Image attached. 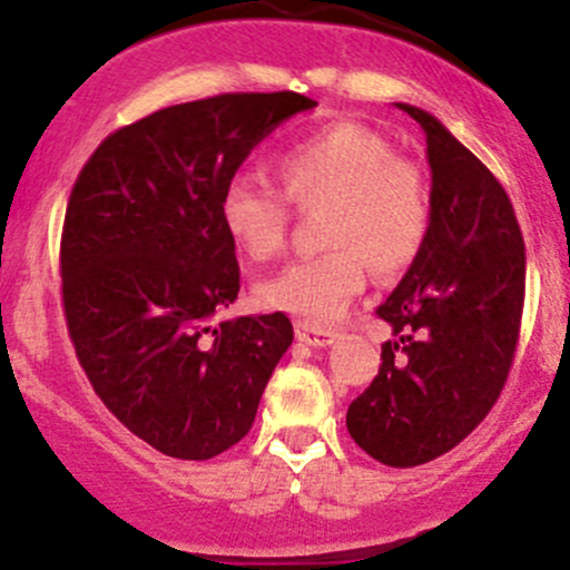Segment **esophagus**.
<instances>
[{
  "instance_id": "1",
  "label": "esophagus",
  "mask_w": 570,
  "mask_h": 570,
  "mask_svg": "<svg viewBox=\"0 0 570 570\" xmlns=\"http://www.w3.org/2000/svg\"><path fill=\"white\" fill-rule=\"evenodd\" d=\"M334 337H337V334H334L332 328L313 326V324H296V340H298V343H307V345H315V348H324V345L334 343Z\"/></svg>"
}]
</instances>
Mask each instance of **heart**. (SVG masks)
I'll list each match as a JSON object with an SVG mask.
<instances>
[{
	"label": "heart",
	"mask_w": 570,
	"mask_h": 570,
	"mask_svg": "<svg viewBox=\"0 0 570 570\" xmlns=\"http://www.w3.org/2000/svg\"><path fill=\"white\" fill-rule=\"evenodd\" d=\"M283 195L257 180H227L219 222L249 261L285 249L291 208H324L326 255L285 266L257 283L263 307L307 324L343 318L367 283L406 272L431 230V184L420 164L395 156L392 145L360 122H328L274 158Z\"/></svg>",
	"instance_id": "b5f03b06"
}]
</instances>
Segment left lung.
I'll return each mask as SVG.
<instances>
[{
    "label": "left lung",
    "mask_w": 570,
    "mask_h": 570,
    "mask_svg": "<svg viewBox=\"0 0 570 570\" xmlns=\"http://www.w3.org/2000/svg\"><path fill=\"white\" fill-rule=\"evenodd\" d=\"M431 230L375 313L392 326L373 384L345 414L386 466H420L463 442L500 397L524 309V238L502 184L425 109Z\"/></svg>",
    "instance_id": "8db88e82"
}]
</instances>
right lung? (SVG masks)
<instances>
[{"label":"right lung","mask_w":570,"mask_h":570,"mask_svg":"<svg viewBox=\"0 0 570 570\" xmlns=\"http://www.w3.org/2000/svg\"><path fill=\"white\" fill-rule=\"evenodd\" d=\"M298 92H225L109 134L70 191L62 304L76 356L122 425L169 459L205 461L249 433L293 343L283 313L216 315L238 298L219 195L296 111Z\"/></svg>","instance_id":"obj_1"}]
</instances>
